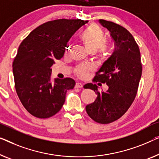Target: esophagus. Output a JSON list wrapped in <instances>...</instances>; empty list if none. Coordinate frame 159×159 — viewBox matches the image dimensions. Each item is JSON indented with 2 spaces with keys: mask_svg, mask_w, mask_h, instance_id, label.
Segmentation results:
<instances>
[{
  "mask_svg": "<svg viewBox=\"0 0 159 159\" xmlns=\"http://www.w3.org/2000/svg\"><path fill=\"white\" fill-rule=\"evenodd\" d=\"M82 87H83V84L80 82H77L75 84V88H82Z\"/></svg>",
  "mask_w": 159,
  "mask_h": 159,
  "instance_id": "obj_1",
  "label": "esophagus"
}]
</instances>
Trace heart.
Here are the masks:
<instances>
[{
    "label": "heart",
    "mask_w": 159,
    "mask_h": 159,
    "mask_svg": "<svg viewBox=\"0 0 159 159\" xmlns=\"http://www.w3.org/2000/svg\"><path fill=\"white\" fill-rule=\"evenodd\" d=\"M80 39L82 41L85 48L89 53L95 54L98 50L102 51L105 49V35L102 30L96 24H92L80 35ZM69 47H66L65 53H68ZM77 73L80 77H83L91 70V66L89 65H82L77 68Z\"/></svg>",
    "instance_id": "b5f03b06"
}]
</instances>
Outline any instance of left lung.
Segmentation results:
<instances>
[{"mask_svg":"<svg viewBox=\"0 0 159 159\" xmlns=\"http://www.w3.org/2000/svg\"><path fill=\"white\" fill-rule=\"evenodd\" d=\"M99 23L110 31L115 51L96 72L93 80L106 83V92L98 91L92 83L84 85L97 94L95 102L86 106L88 116L97 123L107 124L119 119L130 107L137 94L142 75L141 53L127 29L113 22L100 19Z\"/></svg>","mask_w":159,"mask_h":159,"instance_id":"obj_1","label":"left lung"}]
</instances>
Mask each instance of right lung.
Wrapping results in <instances>:
<instances>
[{"instance_id": "obj_1", "label": "right lung", "mask_w": 159, "mask_h": 159, "mask_svg": "<svg viewBox=\"0 0 159 159\" xmlns=\"http://www.w3.org/2000/svg\"><path fill=\"white\" fill-rule=\"evenodd\" d=\"M87 20L58 19L33 30L20 43L13 62L15 87L27 111L39 118L57 113L66 94L75 87L72 78L51 80V66L64 56L67 42Z\"/></svg>"}]
</instances>
